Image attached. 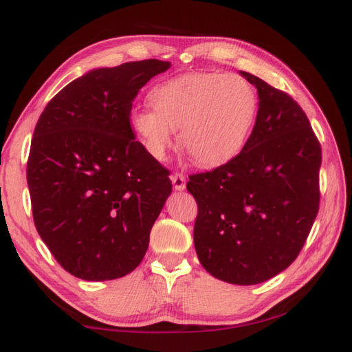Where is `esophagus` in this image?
Instances as JSON below:
<instances>
[{"label": "esophagus", "instance_id": "34e87169", "mask_svg": "<svg viewBox=\"0 0 352 352\" xmlns=\"http://www.w3.org/2000/svg\"><path fill=\"white\" fill-rule=\"evenodd\" d=\"M172 184H174V189L175 190H184L186 189V177L180 172H175L174 175L170 177Z\"/></svg>", "mask_w": 352, "mask_h": 352}]
</instances>
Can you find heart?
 Here are the masks:
<instances>
[{
    "mask_svg": "<svg viewBox=\"0 0 352 352\" xmlns=\"http://www.w3.org/2000/svg\"><path fill=\"white\" fill-rule=\"evenodd\" d=\"M153 109H134L130 130L146 153L163 160L180 145L201 166H219L246 144L257 113V96L248 81L222 74H186L159 83L149 92Z\"/></svg>",
    "mask_w": 352,
    "mask_h": 352,
    "instance_id": "1",
    "label": "heart"
}]
</instances>
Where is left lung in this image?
I'll return each instance as SVG.
<instances>
[{
    "label": "left lung",
    "instance_id": "8db88e82",
    "mask_svg": "<svg viewBox=\"0 0 352 352\" xmlns=\"http://www.w3.org/2000/svg\"><path fill=\"white\" fill-rule=\"evenodd\" d=\"M258 111L242 151L213 170L189 175L198 204L193 242L216 278L251 286L292 265L319 210L322 149L309 118L286 92L252 74Z\"/></svg>",
    "mask_w": 352,
    "mask_h": 352
}]
</instances>
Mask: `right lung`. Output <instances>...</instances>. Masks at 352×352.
<instances>
[{"mask_svg":"<svg viewBox=\"0 0 352 352\" xmlns=\"http://www.w3.org/2000/svg\"><path fill=\"white\" fill-rule=\"evenodd\" d=\"M169 62H129L71 81L36 124L27 183L37 233L87 281L130 274L170 195L169 170L129 126L133 101Z\"/></svg>","mask_w":352,"mask_h":352,"instance_id":"add662e5","label":"right lung"}]
</instances>
